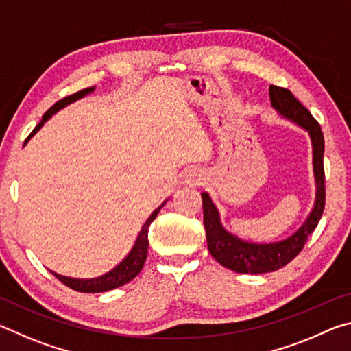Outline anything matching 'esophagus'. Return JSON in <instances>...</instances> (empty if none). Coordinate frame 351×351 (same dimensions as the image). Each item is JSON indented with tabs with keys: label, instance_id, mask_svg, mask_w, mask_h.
I'll return each mask as SVG.
<instances>
[{
	"label": "esophagus",
	"instance_id": "esophagus-1",
	"mask_svg": "<svg viewBox=\"0 0 351 351\" xmlns=\"http://www.w3.org/2000/svg\"><path fill=\"white\" fill-rule=\"evenodd\" d=\"M204 181V173L198 169L190 170L186 175V180H184V186L186 187H198Z\"/></svg>",
	"mask_w": 351,
	"mask_h": 351
}]
</instances>
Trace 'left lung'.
I'll return each mask as SVG.
<instances>
[{
  "instance_id": "left-lung-1",
  "label": "left lung",
  "mask_w": 351,
  "mask_h": 351,
  "mask_svg": "<svg viewBox=\"0 0 351 351\" xmlns=\"http://www.w3.org/2000/svg\"><path fill=\"white\" fill-rule=\"evenodd\" d=\"M269 99L271 106L278 114L294 122L295 125L304 128L310 134L313 144V170L314 180H316V199H314L313 210L305 219V223L288 239L274 243H252L228 232L223 228L219 212L210 199L209 193H201L209 252L224 268L240 272V274H265V272L277 271L288 265L304 249L308 237L316 229L325 207V144L320 125L311 116V112L287 88L271 85Z\"/></svg>"
}]
</instances>
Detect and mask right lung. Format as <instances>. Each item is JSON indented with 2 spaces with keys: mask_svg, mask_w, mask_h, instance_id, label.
Masks as SVG:
<instances>
[{
  "mask_svg": "<svg viewBox=\"0 0 351 351\" xmlns=\"http://www.w3.org/2000/svg\"><path fill=\"white\" fill-rule=\"evenodd\" d=\"M96 90V86H91V88H85V90H82L75 94H71V96L64 97L62 100H58L57 104H54L51 106L49 110H47L43 117H41V121L37 127L32 130V133L27 136V139L25 141V145L27 144V141L32 138V136L38 132V130L45 125V122L49 119L52 114H56L57 111H60L64 106L75 102V100H79L82 97H85L86 94L93 93ZM167 203V199L164 201V203L158 207V209H154L153 213L150 217H148L147 221L142 226L141 232L138 235V239L134 241V246L132 247V251L128 252V255L125 258H123L121 263L117 266H114L111 271L106 272L104 276H99V277H94V278H74V277H66V276H60L57 274V272H52L58 280L62 283L66 285L71 289L74 291H79V293H105V291H110V289H114L122 287V285L128 283L130 280H133V278L139 274L141 269L144 268V263H145V258H147V251H148V228H150V224L154 218L158 217L159 210L162 209V207Z\"/></svg>",
  "mask_w": 351,
  "mask_h": 351,
  "instance_id": "1",
  "label": "right lung"
}]
</instances>
